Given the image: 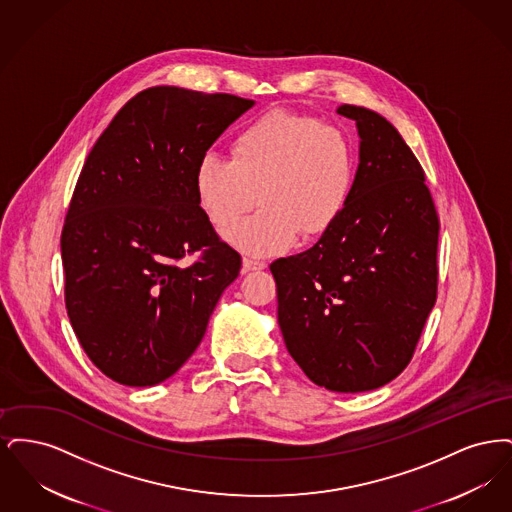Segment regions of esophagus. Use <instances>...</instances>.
Listing matches in <instances>:
<instances>
[{
	"label": "esophagus",
	"mask_w": 512,
	"mask_h": 512,
	"mask_svg": "<svg viewBox=\"0 0 512 512\" xmlns=\"http://www.w3.org/2000/svg\"><path fill=\"white\" fill-rule=\"evenodd\" d=\"M267 267L265 261H259V259H251V257H244V272H253V270H263Z\"/></svg>",
	"instance_id": "esophagus-1"
}]
</instances>
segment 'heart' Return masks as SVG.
<instances>
[{"label": "heart", "instance_id": "1", "mask_svg": "<svg viewBox=\"0 0 512 512\" xmlns=\"http://www.w3.org/2000/svg\"><path fill=\"white\" fill-rule=\"evenodd\" d=\"M355 182V149L338 126L309 115L270 111L232 142V159L207 151L194 171L197 203L219 230L263 209L228 236L249 255L290 249L297 236H318L340 219Z\"/></svg>", "mask_w": 512, "mask_h": 512}]
</instances>
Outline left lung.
Here are the masks:
<instances>
[{"label":"left lung","mask_w":512,"mask_h":512,"mask_svg":"<svg viewBox=\"0 0 512 512\" xmlns=\"http://www.w3.org/2000/svg\"><path fill=\"white\" fill-rule=\"evenodd\" d=\"M338 113L357 122L361 138L349 201L317 244L270 272L293 361L320 388L359 393L413 359L438 295L439 219L395 126L357 105Z\"/></svg>","instance_id":"left-lung-1"}]
</instances>
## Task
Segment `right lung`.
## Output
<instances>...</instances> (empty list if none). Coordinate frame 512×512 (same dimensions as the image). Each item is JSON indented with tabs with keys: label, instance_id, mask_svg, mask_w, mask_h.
<instances>
[{
	"label": "right lung",
	"instance_id": "right-lung-1",
	"mask_svg": "<svg viewBox=\"0 0 512 512\" xmlns=\"http://www.w3.org/2000/svg\"><path fill=\"white\" fill-rule=\"evenodd\" d=\"M253 99L155 86L92 147L61 234L65 305L90 361L122 386H155L203 340L242 257L194 190L199 157ZM199 252L194 264L183 259Z\"/></svg>",
	"mask_w": 512,
	"mask_h": 512
}]
</instances>
